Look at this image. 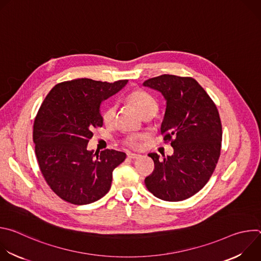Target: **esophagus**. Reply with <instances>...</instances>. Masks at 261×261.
I'll return each instance as SVG.
<instances>
[{
	"label": "esophagus",
	"instance_id": "1",
	"mask_svg": "<svg viewBox=\"0 0 261 261\" xmlns=\"http://www.w3.org/2000/svg\"><path fill=\"white\" fill-rule=\"evenodd\" d=\"M127 157H128L129 159H138V158L140 157V155H138V154H133V153H128V154H127Z\"/></svg>",
	"mask_w": 261,
	"mask_h": 261
}]
</instances>
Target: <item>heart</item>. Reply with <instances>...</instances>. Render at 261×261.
<instances>
[{
  "mask_svg": "<svg viewBox=\"0 0 261 261\" xmlns=\"http://www.w3.org/2000/svg\"><path fill=\"white\" fill-rule=\"evenodd\" d=\"M127 100L135 107V109L140 114L142 117L144 114L148 113L153 109H157V102L155 99L142 90H134L132 91L128 97ZM118 107L116 104L108 105L102 113V121L106 126H113L116 121ZM146 139V135L143 134H130L123 140V144L133 148V150H138L141 147L142 141Z\"/></svg>",
  "mask_w": 261,
  "mask_h": 261,
  "instance_id": "heart-1",
  "label": "heart"
}]
</instances>
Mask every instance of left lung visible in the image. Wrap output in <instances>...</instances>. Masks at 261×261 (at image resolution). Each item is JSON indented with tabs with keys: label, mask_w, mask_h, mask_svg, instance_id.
Here are the masks:
<instances>
[{
	"label": "left lung",
	"mask_w": 261,
	"mask_h": 261,
	"mask_svg": "<svg viewBox=\"0 0 261 261\" xmlns=\"http://www.w3.org/2000/svg\"><path fill=\"white\" fill-rule=\"evenodd\" d=\"M143 86L159 91L166 100L161 134L173 147V155L163 159L148 154L155 169L145 177V186L162 200L187 199L204 187L220 157L222 125L217 106L192 77L163 74Z\"/></svg>",
	"instance_id": "obj_1"
}]
</instances>
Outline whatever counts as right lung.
Returning <instances> with one entry per match:
<instances>
[{
  "label": "right lung",
  "mask_w": 261,
  "mask_h": 261,
  "mask_svg": "<svg viewBox=\"0 0 261 261\" xmlns=\"http://www.w3.org/2000/svg\"><path fill=\"white\" fill-rule=\"evenodd\" d=\"M128 81L77 79L56 85L35 118L33 140L39 168L50 189L72 204H89L110 189L113 171L126 159L116 150L89 151L93 130L102 127L100 104Z\"/></svg>",
  "instance_id": "right-lung-1"
}]
</instances>
